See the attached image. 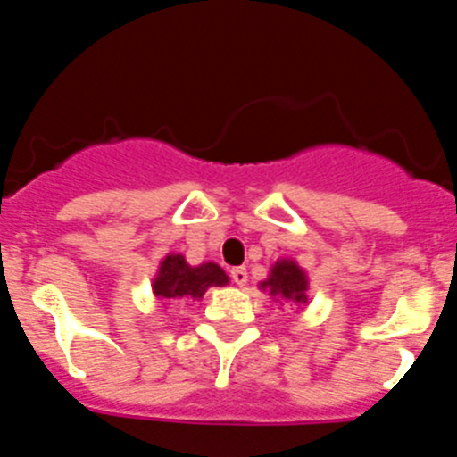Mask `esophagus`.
Segmentation results:
<instances>
[{
  "mask_svg": "<svg viewBox=\"0 0 457 457\" xmlns=\"http://www.w3.org/2000/svg\"><path fill=\"white\" fill-rule=\"evenodd\" d=\"M231 277H233V281H236L237 286H247V278H249V274H247V268H233L231 270Z\"/></svg>",
  "mask_w": 457,
  "mask_h": 457,
  "instance_id": "obj_1",
  "label": "esophagus"
}]
</instances>
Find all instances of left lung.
Wrapping results in <instances>:
<instances>
[{
  "mask_svg": "<svg viewBox=\"0 0 457 457\" xmlns=\"http://www.w3.org/2000/svg\"><path fill=\"white\" fill-rule=\"evenodd\" d=\"M263 288L270 290L272 300H286L293 304H306V290H309V278L306 272L288 258H281L270 270L268 281H263Z\"/></svg>",
  "mask_w": 457,
  "mask_h": 457,
  "instance_id": "obj_1",
  "label": "left lung"
}]
</instances>
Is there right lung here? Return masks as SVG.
Segmentation results:
<instances>
[{
    "label": "right lung",
    "mask_w": 457,
    "mask_h": 457,
    "mask_svg": "<svg viewBox=\"0 0 457 457\" xmlns=\"http://www.w3.org/2000/svg\"><path fill=\"white\" fill-rule=\"evenodd\" d=\"M228 277L217 263H201L196 268L180 253L162 258L153 278V293L162 300H201L210 286H226Z\"/></svg>",
    "instance_id": "right-lung-1"
}]
</instances>
